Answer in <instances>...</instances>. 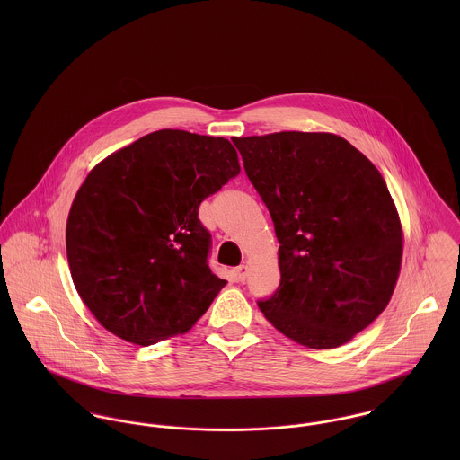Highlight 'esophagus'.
I'll list each match as a JSON object with an SVG mask.
<instances>
[{"instance_id":"34e87169","label":"esophagus","mask_w":460,"mask_h":460,"mask_svg":"<svg viewBox=\"0 0 460 460\" xmlns=\"http://www.w3.org/2000/svg\"><path fill=\"white\" fill-rule=\"evenodd\" d=\"M248 265L246 263H241L237 269H235V278H237V281H241V283H244L246 281V276H248Z\"/></svg>"}]
</instances>
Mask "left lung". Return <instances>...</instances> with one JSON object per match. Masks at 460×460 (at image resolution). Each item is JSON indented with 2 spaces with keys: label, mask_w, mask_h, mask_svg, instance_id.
<instances>
[{
  "label": "left lung",
  "mask_w": 460,
  "mask_h": 460,
  "mask_svg": "<svg viewBox=\"0 0 460 460\" xmlns=\"http://www.w3.org/2000/svg\"><path fill=\"white\" fill-rule=\"evenodd\" d=\"M279 243L265 319L308 349H334L388 306L403 232L374 163L341 136L283 131L232 139Z\"/></svg>",
  "instance_id": "1"
}]
</instances>
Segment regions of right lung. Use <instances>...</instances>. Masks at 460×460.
Returning a JSON list of instances; mask_svg holds the SVG:
<instances>
[{
	"label": "right lung",
	"mask_w": 460,
	"mask_h": 460,
	"mask_svg": "<svg viewBox=\"0 0 460 460\" xmlns=\"http://www.w3.org/2000/svg\"><path fill=\"white\" fill-rule=\"evenodd\" d=\"M225 137L150 132L92 168L66 217L74 287L97 323L136 345L184 334L226 285L207 265L199 203L239 175Z\"/></svg>",
	"instance_id": "obj_1"
}]
</instances>
